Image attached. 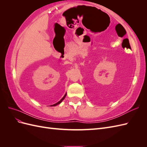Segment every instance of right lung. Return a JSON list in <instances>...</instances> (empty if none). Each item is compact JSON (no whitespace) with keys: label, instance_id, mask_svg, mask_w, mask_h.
I'll return each instance as SVG.
<instances>
[{"label":"right lung","instance_id":"1","mask_svg":"<svg viewBox=\"0 0 147 147\" xmlns=\"http://www.w3.org/2000/svg\"><path fill=\"white\" fill-rule=\"evenodd\" d=\"M66 94H65L64 95V96L63 97V98H62V99H61V100H59L58 102H57V103H56V104H53V105H51V106H56V105H57L61 103V102L62 101H63V100L64 99V98H65V96H66Z\"/></svg>","mask_w":147,"mask_h":147}]
</instances>
